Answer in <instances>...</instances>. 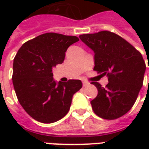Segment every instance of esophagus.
Segmentation results:
<instances>
[{"mask_svg": "<svg viewBox=\"0 0 149 149\" xmlns=\"http://www.w3.org/2000/svg\"><path fill=\"white\" fill-rule=\"evenodd\" d=\"M82 83H83V86H84V87H85V86H87V85H88V84H89V83H88V82H87V81H83Z\"/></svg>", "mask_w": 149, "mask_h": 149, "instance_id": "obj_1", "label": "esophagus"}]
</instances>
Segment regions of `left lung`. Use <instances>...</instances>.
I'll return each mask as SVG.
<instances>
[{"instance_id":"obj_1","label":"left lung","mask_w":149,"mask_h":149,"mask_svg":"<svg viewBox=\"0 0 149 149\" xmlns=\"http://www.w3.org/2000/svg\"><path fill=\"white\" fill-rule=\"evenodd\" d=\"M80 39L95 53L93 70L107 75L109 81L105 87L92 82L98 90L91 101L94 112L105 120L124 116L133 106L143 85L146 65L141 53L109 31L83 34Z\"/></svg>"}]
</instances>
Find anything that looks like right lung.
I'll use <instances>...</instances> for the list:
<instances>
[{
	"mask_svg": "<svg viewBox=\"0 0 149 149\" xmlns=\"http://www.w3.org/2000/svg\"><path fill=\"white\" fill-rule=\"evenodd\" d=\"M78 40L75 36L41 34L24 43L14 57L15 93L25 112L37 121L50 124L63 118L73 94L82 88L80 80L57 84L52 72L53 67L63 63L68 47Z\"/></svg>",
	"mask_w": 149,
	"mask_h": 149,
	"instance_id": "right-lung-1",
	"label": "right lung"
}]
</instances>
